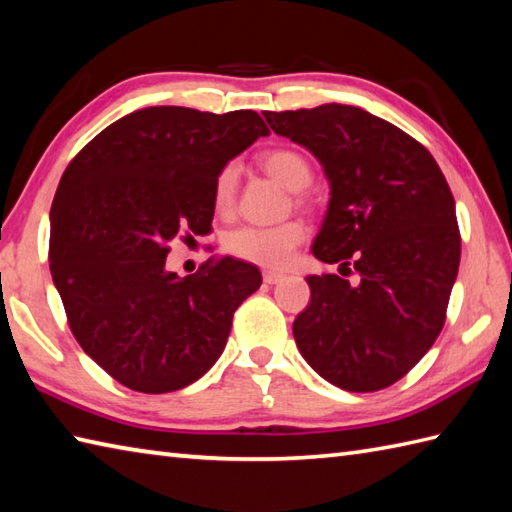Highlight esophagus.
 Listing matches in <instances>:
<instances>
[{
	"label": "esophagus",
	"instance_id": "esophagus-1",
	"mask_svg": "<svg viewBox=\"0 0 512 512\" xmlns=\"http://www.w3.org/2000/svg\"><path fill=\"white\" fill-rule=\"evenodd\" d=\"M284 279V273H279V270H264V282L266 284H277V282H282Z\"/></svg>",
	"mask_w": 512,
	"mask_h": 512
}]
</instances>
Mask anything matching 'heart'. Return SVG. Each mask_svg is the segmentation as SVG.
I'll return each instance as SVG.
<instances>
[{
    "label": "heart",
    "mask_w": 512,
    "mask_h": 512,
    "mask_svg": "<svg viewBox=\"0 0 512 512\" xmlns=\"http://www.w3.org/2000/svg\"><path fill=\"white\" fill-rule=\"evenodd\" d=\"M266 173L277 179L290 193L304 190L313 179V168L308 159L293 148H275L262 155ZM239 170L235 164H226L215 179L213 204L217 213H228L235 204ZM306 228L299 222L279 226H237L224 235V246L230 255L250 264L279 268L284 266L293 250L304 242Z\"/></svg>",
    "instance_id": "1"
}]
</instances>
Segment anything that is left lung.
I'll return each mask as SVG.
<instances>
[{
	"mask_svg": "<svg viewBox=\"0 0 512 512\" xmlns=\"http://www.w3.org/2000/svg\"><path fill=\"white\" fill-rule=\"evenodd\" d=\"M304 146L330 186L313 255L357 279L308 275L299 353L342 390L373 393L402 379L442 333L457 279L455 199L428 150L386 119L346 104L264 113Z\"/></svg>",
	"mask_w": 512,
	"mask_h": 512,
	"instance_id": "obj_1",
	"label": "left lung"
}]
</instances>
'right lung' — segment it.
Returning <instances> with one entry per match:
<instances>
[{
	"mask_svg": "<svg viewBox=\"0 0 512 512\" xmlns=\"http://www.w3.org/2000/svg\"><path fill=\"white\" fill-rule=\"evenodd\" d=\"M255 110L150 106L104 128L64 170L50 208V275L84 353L137 393H173L224 353L257 266L166 270L179 233L204 235L230 159L266 137Z\"/></svg>",
	"mask_w": 512,
	"mask_h": 512,
	"instance_id": "obj_1",
	"label": "right lung"
}]
</instances>
